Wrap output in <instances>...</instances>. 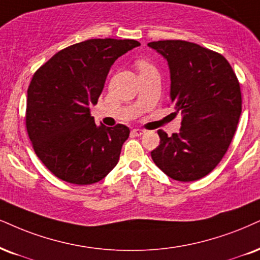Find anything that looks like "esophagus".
I'll list each match as a JSON object with an SVG mask.
<instances>
[{
	"label": "esophagus",
	"instance_id": "34e87169",
	"mask_svg": "<svg viewBox=\"0 0 260 260\" xmlns=\"http://www.w3.org/2000/svg\"><path fill=\"white\" fill-rule=\"evenodd\" d=\"M131 134H133L134 136H141V135H143V134H145V130H142V129H133V130H131Z\"/></svg>",
	"mask_w": 260,
	"mask_h": 260
}]
</instances>
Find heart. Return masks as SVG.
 Returning a JSON list of instances; mask_svg holds the SVG:
<instances>
[{"label": "heart", "instance_id": "obj_1", "mask_svg": "<svg viewBox=\"0 0 260 260\" xmlns=\"http://www.w3.org/2000/svg\"><path fill=\"white\" fill-rule=\"evenodd\" d=\"M136 66H137V69L140 70V72L147 71V70H150V69H154V67L150 65L148 61H146V60H137Z\"/></svg>", "mask_w": 260, "mask_h": 260}]
</instances>
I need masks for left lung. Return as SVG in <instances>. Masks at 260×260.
I'll list each match as a JSON object with an SVG mask.
<instances>
[{
	"label": "left lung",
	"instance_id": "obj_1",
	"mask_svg": "<svg viewBox=\"0 0 260 260\" xmlns=\"http://www.w3.org/2000/svg\"><path fill=\"white\" fill-rule=\"evenodd\" d=\"M168 61L170 99L183 114L178 134L159 130L153 161L176 181L205 177L228 150L241 114V90L232 66L220 54L187 41L150 42Z\"/></svg>",
	"mask_w": 260,
	"mask_h": 260
}]
</instances>
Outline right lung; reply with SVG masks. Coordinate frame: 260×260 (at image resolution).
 Wrapping results in <instances>:
<instances>
[{
    "label": "right lung",
    "mask_w": 260,
    "mask_h": 260,
    "mask_svg": "<svg viewBox=\"0 0 260 260\" xmlns=\"http://www.w3.org/2000/svg\"><path fill=\"white\" fill-rule=\"evenodd\" d=\"M140 46L134 40L95 38L56 53L32 77L26 129L35 153L57 178L92 184L119 160L129 127L95 124L89 105L98 104L118 57Z\"/></svg>",
    "instance_id": "1"
}]
</instances>
